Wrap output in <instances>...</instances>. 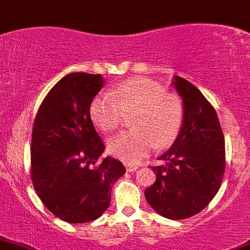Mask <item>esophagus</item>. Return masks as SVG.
I'll list each match as a JSON object with an SVG mask.
<instances>
[{
    "mask_svg": "<svg viewBox=\"0 0 250 250\" xmlns=\"http://www.w3.org/2000/svg\"><path fill=\"white\" fill-rule=\"evenodd\" d=\"M125 167H126V171L127 172H133L138 168L137 165L130 164V163H125Z\"/></svg>",
    "mask_w": 250,
    "mask_h": 250,
    "instance_id": "obj_1",
    "label": "esophagus"
}]
</instances>
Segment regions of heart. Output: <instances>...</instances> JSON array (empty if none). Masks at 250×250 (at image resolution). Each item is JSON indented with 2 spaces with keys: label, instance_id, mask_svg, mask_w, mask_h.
Returning a JSON list of instances; mask_svg holds the SVG:
<instances>
[{
  "label": "heart",
  "instance_id": "1",
  "mask_svg": "<svg viewBox=\"0 0 250 250\" xmlns=\"http://www.w3.org/2000/svg\"><path fill=\"white\" fill-rule=\"evenodd\" d=\"M113 93L104 92L92 101L90 115L104 132H113L133 115L136 128L108 141L112 155L128 163L142 159L156 146H171L184 124V104L177 94L166 92L164 86L148 78H131L123 82Z\"/></svg>",
  "mask_w": 250,
  "mask_h": 250
}]
</instances>
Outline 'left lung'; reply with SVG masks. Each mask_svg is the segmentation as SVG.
Segmentation results:
<instances>
[{"instance_id": "left-lung-1", "label": "left lung", "mask_w": 250, "mask_h": 250, "mask_svg": "<svg viewBox=\"0 0 250 250\" xmlns=\"http://www.w3.org/2000/svg\"><path fill=\"white\" fill-rule=\"evenodd\" d=\"M184 104V124L171 148L153 166L156 181L146 188V202L174 220L201 212L219 190L225 172V140L214 107L190 82L174 76Z\"/></svg>"}]
</instances>
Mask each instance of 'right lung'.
I'll list each match as a JSON object with an SVG mask.
<instances>
[{"mask_svg":"<svg viewBox=\"0 0 250 250\" xmlns=\"http://www.w3.org/2000/svg\"><path fill=\"white\" fill-rule=\"evenodd\" d=\"M104 83L101 74H67L51 87L33 123V188L43 205L67 223L101 217L113 184L125 173L117 159L99 161L104 144L92 125L90 104Z\"/></svg>","mask_w":250,"mask_h":250,"instance_id":"obj_1","label":"right lung"}]
</instances>
